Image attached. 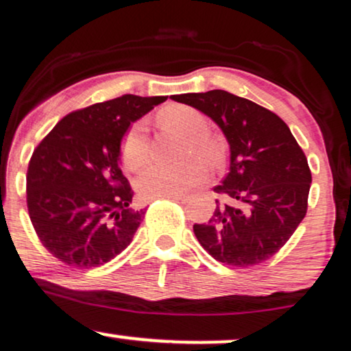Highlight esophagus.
<instances>
[{
	"label": "esophagus",
	"instance_id": "1",
	"mask_svg": "<svg viewBox=\"0 0 351 351\" xmlns=\"http://www.w3.org/2000/svg\"><path fill=\"white\" fill-rule=\"evenodd\" d=\"M170 199L171 200H187L189 197H187V195H173V197H170Z\"/></svg>",
	"mask_w": 351,
	"mask_h": 351
}]
</instances>
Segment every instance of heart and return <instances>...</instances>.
Returning a JSON list of instances; mask_svg holds the SVG:
<instances>
[{"label": "heart", "mask_w": 351, "mask_h": 351, "mask_svg": "<svg viewBox=\"0 0 351 351\" xmlns=\"http://www.w3.org/2000/svg\"><path fill=\"white\" fill-rule=\"evenodd\" d=\"M162 124L186 136L181 156H199L211 167H218L224 159V145L213 133L202 132L205 128V116L200 111L184 105H171L160 111ZM149 157V138L143 121L128 127L121 141V159L128 170H136ZM202 160L186 159L178 164H152L136 178V191L143 199H170L184 195L192 187L206 180L208 170Z\"/></svg>", "instance_id": "1"}]
</instances>
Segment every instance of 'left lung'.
Wrapping results in <instances>:
<instances>
[{"mask_svg":"<svg viewBox=\"0 0 351 351\" xmlns=\"http://www.w3.org/2000/svg\"><path fill=\"white\" fill-rule=\"evenodd\" d=\"M211 117L230 146V167L215 192L208 223L194 224L216 261L251 267L272 258L291 239L308 206L312 171L289 127L267 108L226 90L171 95Z\"/></svg>","mask_w":351,"mask_h":351,"instance_id":"1","label":"left lung"}]
</instances>
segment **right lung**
I'll list each match as a JSON object with an SVG mask.
<instances>
[{
	"mask_svg": "<svg viewBox=\"0 0 351 351\" xmlns=\"http://www.w3.org/2000/svg\"><path fill=\"white\" fill-rule=\"evenodd\" d=\"M167 97L122 95L76 110L58 121L33 151L27 206L49 253L75 269H93L122 253L145 210L119 165L121 141L132 122Z\"/></svg>",
	"mask_w": 351,
	"mask_h": 351,
	"instance_id": "right-lung-1",
	"label": "right lung"
}]
</instances>
